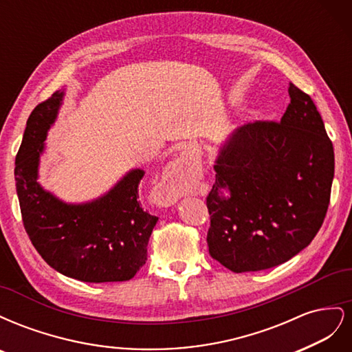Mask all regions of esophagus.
<instances>
[{"mask_svg":"<svg viewBox=\"0 0 352 352\" xmlns=\"http://www.w3.org/2000/svg\"><path fill=\"white\" fill-rule=\"evenodd\" d=\"M197 175V168L190 166L186 158H180L170 168V172L155 186V197L163 206H170L180 197L182 179Z\"/></svg>","mask_w":352,"mask_h":352,"instance_id":"obj_1","label":"esophagus"}]
</instances>
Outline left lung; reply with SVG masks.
Masks as SVG:
<instances>
[{
  "label": "left lung",
  "mask_w": 352,
  "mask_h": 352,
  "mask_svg": "<svg viewBox=\"0 0 352 352\" xmlns=\"http://www.w3.org/2000/svg\"><path fill=\"white\" fill-rule=\"evenodd\" d=\"M280 122L243 124L223 145L207 195L208 252L226 269L258 272L291 260L326 217L332 141L308 94L289 83Z\"/></svg>",
  "instance_id": "8db88e82"
}]
</instances>
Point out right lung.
I'll return each mask as SVG.
<instances>
[{
  "instance_id": "obj_1",
  "label": "right lung",
  "mask_w": 352,
  "mask_h": 352,
  "mask_svg": "<svg viewBox=\"0 0 352 352\" xmlns=\"http://www.w3.org/2000/svg\"><path fill=\"white\" fill-rule=\"evenodd\" d=\"M63 92L30 113L16 155V190L28 236L52 269L82 282L131 280L146 261L158 217L140 206L144 170H132L109 194L88 204H65L36 182L39 154Z\"/></svg>"
}]
</instances>
